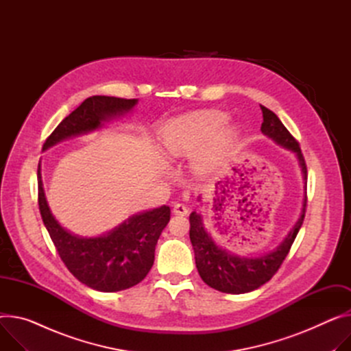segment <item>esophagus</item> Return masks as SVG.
<instances>
[{
    "instance_id": "34e87169",
    "label": "esophagus",
    "mask_w": 351,
    "mask_h": 351,
    "mask_svg": "<svg viewBox=\"0 0 351 351\" xmlns=\"http://www.w3.org/2000/svg\"><path fill=\"white\" fill-rule=\"evenodd\" d=\"M173 212H174L176 215H181V217H184V215L188 213V209H186V206H185L184 204H174Z\"/></svg>"
}]
</instances>
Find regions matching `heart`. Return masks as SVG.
<instances>
[{
    "label": "heart",
    "instance_id": "b5f03b06",
    "mask_svg": "<svg viewBox=\"0 0 351 351\" xmlns=\"http://www.w3.org/2000/svg\"><path fill=\"white\" fill-rule=\"evenodd\" d=\"M226 122L228 115L219 111L186 114L166 126L161 134V141L171 156L193 152L209 141L195 156V166L202 171H208L221 163V160L236 141V130L232 126H225L222 130L219 128ZM215 131L217 133L215 134Z\"/></svg>",
    "mask_w": 351,
    "mask_h": 351
}]
</instances>
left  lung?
<instances>
[{
    "mask_svg": "<svg viewBox=\"0 0 351 351\" xmlns=\"http://www.w3.org/2000/svg\"><path fill=\"white\" fill-rule=\"evenodd\" d=\"M260 108L263 111L261 133L274 141L281 147L293 152L300 161V167L305 181L304 208L298 222L295 223L288 236L282 240V243L273 252L265 253L260 257H240L237 254H232L226 249H222L215 243V240L205 229L201 215L197 212H193L190 215V239L195 253V264L198 273L204 282L208 284L210 288L226 293H246L260 288L263 284L271 280L273 276L278 271V268L281 267L287 254L289 253V249L305 218V208L308 199V176L306 163L301 147L273 111H269L268 108L263 105H260Z\"/></svg>",
    "mask_w": 351,
    "mask_h": 351,
    "instance_id": "1",
    "label": "left lung"
}]
</instances>
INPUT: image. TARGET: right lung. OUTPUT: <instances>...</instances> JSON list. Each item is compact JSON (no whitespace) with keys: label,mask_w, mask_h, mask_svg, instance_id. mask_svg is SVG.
<instances>
[{"label":"right lung","mask_w":351,"mask_h":351,"mask_svg":"<svg viewBox=\"0 0 351 351\" xmlns=\"http://www.w3.org/2000/svg\"><path fill=\"white\" fill-rule=\"evenodd\" d=\"M138 99L94 95L66 117L51 132L43 150L78 134L99 129L104 122L133 110ZM38 202L43 223L69 271L87 287L117 292L139 284L154 263L157 240L170 221V208L163 205L132 215L119 226L98 237H80L66 230L53 217L38 167Z\"/></svg>","instance_id":"obj_1"}]
</instances>
